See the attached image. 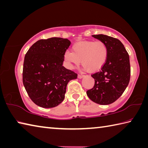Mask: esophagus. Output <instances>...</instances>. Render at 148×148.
<instances>
[{
  "mask_svg": "<svg viewBox=\"0 0 148 148\" xmlns=\"http://www.w3.org/2000/svg\"><path fill=\"white\" fill-rule=\"evenodd\" d=\"M85 77V76L84 75H78V76H77V78L78 79H82V78H83V77Z\"/></svg>",
  "mask_w": 148,
  "mask_h": 148,
  "instance_id": "obj_1",
  "label": "esophagus"
}]
</instances>
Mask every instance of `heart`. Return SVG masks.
Here are the masks:
<instances>
[{"mask_svg": "<svg viewBox=\"0 0 148 148\" xmlns=\"http://www.w3.org/2000/svg\"><path fill=\"white\" fill-rule=\"evenodd\" d=\"M64 60L71 69L81 65L88 72H95L106 64L108 58V48L102 41H87L75 43L72 52L64 53Z\"/></svg>", "mask_w": 148, "mask_h": 148, "instance_id": "1", "label": "heart"}]
</instances>
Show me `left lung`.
<instances>
[{"instance_id":"1","label":"left lung","mask_w":148,"mask_h":148,"mask_svg":"<svg viewBox=\"0 0 148 148\" xmlns=\"http://www.w3.org/2000/svg\"><path fill=\"white\" fill-rule=\"evenodd\" d=\"M92 36L107 45L108 58L101 71L91 75L95 85L87 91V95L96 103L109 105L120 97L129 84L130 56L120 40L103 34Z\"/></svg>"}]
</instances>
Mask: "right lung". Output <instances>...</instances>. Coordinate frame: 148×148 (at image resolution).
Masks as SVG:
<instances>
[{"label":"right lung","mask_w":148,"mask_h":148,"mask_svg":"<svg viewBox=\"0 0 148 148\" xmlns=\"http://www.w3.org/2000/svg\"><path fill=\"white\" fill-rule=\"evenodd\" d=\"M71 41L61 37L37 41L29 48L23 64V82L29 97L43 108H52L65 98L66 85L77 74L63 66Z\"/></svg>","instance_id":"1"}]
</instances>
